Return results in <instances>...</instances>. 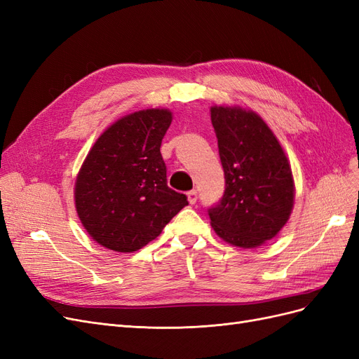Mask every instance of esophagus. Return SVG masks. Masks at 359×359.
<instances>
[{"mask_svg": "<svg viewBox=\"0 0 359 359\" xmlns=\"http://www.w3.org/2000/svg\"><path fill=\"white\" fill-rule=\"evenodd\" d=\"M187 199H189L190 203H196V201H198V191L196 190L189 191L187 193Z\"/></svg>", "mask_w": 359, "mask_h": 359, "instance_id": "1", "label": "esophagus"}]
</instances>
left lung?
Listing matches in <instances>:
<instances>
[{
  "label": "left lung",
  "instance_id": "left-lung-1",
  "mask_svg": "<svg viewBox=\"0 0 359 359\" xmlns=\"http://www.w3.org/2000/svg\"><path fill=\"white\" fill-rule=\"evenodd\" d=\"M224 170V193L208 208L211 226L226 243L252 248L274 238L293 206L287 157L264 119L241 107H211Z\"/></svg>",
  "mask_w": 359,
  "mask_h": 359
}]
</instances>
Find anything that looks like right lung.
Wrapping results in <instances>:
<instances>
[{"mask_svg":"<svg viewBox=\"0 0 359 359\" xmlns=\"http://www.w3.org/2000/svg\"><path fill=\"white\" fill-rule=\"evenodd\" d=\"M172 123L168 109L118 119L97 139L74 187L76 211L100 245L132 253L156 240L187 196L168 187L160 147Z\"/></svg>","mask_w":359,"mask_h":359,"instance_id":"right-lung-1","label":"right lung"}]
</instances>
